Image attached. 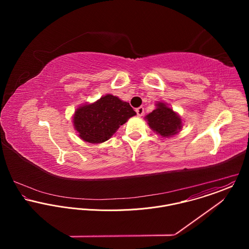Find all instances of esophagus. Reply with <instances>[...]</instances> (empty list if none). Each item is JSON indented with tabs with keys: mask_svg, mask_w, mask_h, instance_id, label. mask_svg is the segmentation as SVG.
Returning <instances> with one entry per match:
<instances>
[{
	"mask_svg": "<svg viewBox=\"0 0 249 249\" xmlns=\"http://www.w3.org/2000/svg\"><path fill=\"white\" fill-rule=\"evenodd\" d=\"M136 113H137L138 116L141 117L142 114H143V107H138V108H136Z\"/></svg>",
	"mask_w": 249,
	"mask_h": 249,
	"instance_id": "esophagus-1",
	"label": "esophagus"
}]
</instances>
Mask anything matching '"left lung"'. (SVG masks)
Wrapping results in <instances>:
<instances>
[{
	"label": "left lung",
	"instance_id": "left-lung-1",
	"mask_svg": "<svg viewBox=\"0 0 249 249\" xmlns=\"http://www.w3.org/2000/svg\"><path fill=\"white\" fill-rule=\"evenodd\" d=\"M156 108L144 117L149 127L163 138H171L182 129V119L166 103L157 102Z\"/></svg>",
	"mask_w": 249,
	"mask_h": 249
}]
</instances>
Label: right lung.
<instances>
[{"label": "right lung", "instance_id": "1", "mask_svg": "<svg viewBox=\"0 0 249 249\" xmlns=\"http://www.w3.org/2000/svg\"><path fill=\"white\" fill-rule=\"evenodd\" d=\"M136 115L128 103L107 94L92 104L77 107L72 124L78 137L90 143L109 140L121 125Z\"/></svg>", "mask_w": 249, "mask_h": 249}]
</instances>
